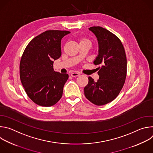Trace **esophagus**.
Listing matches in <instances>:
<instances>
[{
  "mask_svg": "<svg viewBox=\"0 0 153 153\" xmlns=\"http://www.w3.org/2000/svg\"><path fill=\"white\" fill-rule=\"evenodd\" d=\"M80 74L79 73H78V72H73V73H72L71 74V76L72 77H77V76H79Z\"/></svg>",
  "mask_w": 153,
  "mask_h": 153,
  "instance_id": "34e87169",
  "label": "esophagus"
}]
</instances>
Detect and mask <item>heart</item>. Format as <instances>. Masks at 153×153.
Wrapping results in <instances>:
<instances>
[{"label":"heart","mask_w":153,"mask_h":153,"mask_svg":"<svg viewBox=\"0 0 153 153\" xmlns=\"http://www.w3.org/2000/svg\"><path fill=\"white\" fill-rule=\"evenodd\" d=\"M80 43H90V40H88L86 38H82L80 41Z\"/></svg>","instance_id":"heart-1"}]
</instances>
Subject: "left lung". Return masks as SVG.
<instances>
[{"label":"left lung","instance_id":"1","mask_svg":"<svg viewBox=\"0 0 153 153\" xmlns=\"http://www.w3.org/2000/svg\"><path fill=\"white\" fill-rule=\"evenodd\" d=\"M99 43V55L94 61L99 79L97 82L88 77V83L84 88L86 98L100 106L115 99L125 82L127 62L124 47L120 40L113 33L101 27L89 28Z\"/></svg>","mask_w":153,"mask_h":153}]
</instances>
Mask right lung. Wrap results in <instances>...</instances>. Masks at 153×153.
Segmentation results:
<instances>
[{"label": "right lung", "mask_w": 153, "mask_h": 153, "mask_svg": "<svg viewBox=\"0 0 153 153\" xmlns=\"http://www.w3.org/2000/svg\"><path fill=\"white\" fill-rule=\"evenodd\" d=\"M70 32L48 30L33 39L20 62V78L28 96L42 106L55 105L62 97L68 74L54 71V60L61 56V40Z\"/></svg>", "instance_id": "1"}]
</instances>
